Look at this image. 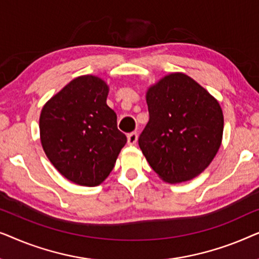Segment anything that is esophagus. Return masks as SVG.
Listing matches in <instances>:
<instances>
[{
  "label": "esophagus",
  "mask_w": 259,
  "mask_h": 259,
  "mask_svg": "<svg viewBox=\"0 0 259 259\" xmlns=\"http://www.w3.org/2000/svg\"><path fill=\"white\" fill-rule=\"evenodd\" d=\"M138 140V133L137 132H132L130 133L128 136H127V143H128L130 145H134L137 143Z\"/></svg>",
  "instance_id": "34e87169"
}]
</instances>
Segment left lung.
I'll use <instances>...</instances> for the list:
<instances>
[{
  "instance_id": "left-lung-1",
  "label": "left lung",
  "mask_w": 259,
  "mask_h": 259,
  "mask_svg": "<svg viewBox=\"0 0 259 259\" xmlns=\"http://www.w3.org/2000/svg\"><path fill=\"white\" fill-rule=\"evenodd\" d=\"M150 120L139 146L166 183L199 176L221 147L224 116L218 101L190 76L172 73L148 88Z\"/></svg>"
}]
</instances>
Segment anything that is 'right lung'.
Here are the masks:
<instances>
[{
	"instance_id": "1",
	"label": "right lung",
	"mask_w": 259,
	"mask_h": 259,
	"mask_svg": "<svg viewBox=\"0 0 259 259\" xmlns=\"http://www.w3.org/2000/svg\"><path fill=\"white\" fill-rule=\"evenodd\" d=\"M108 86L94 75L70 81L44 106L40 137L54 167L70 182L97 186L107 178L127 138L106 100Z\"/></svg>"
}]
</instances>
